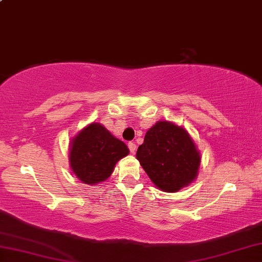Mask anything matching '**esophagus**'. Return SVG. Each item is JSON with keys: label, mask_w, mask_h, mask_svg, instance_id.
<instances>
[{"label": "esophagus", "mask_w": 262, "mask_h": 262, "mask_svg": "<svg viewBox=\"0 0 262 262\" xmlns=\"http://www.w3.org/2000/svg\"><path fill=\"white\" fill-rule=\"evenodd\" d=\"M128 148H129V151L132 154H135V151H136V144L134 143V142H129V143H128Z\"/></svg>", "instance_id": "obj_1"}]
</instances>
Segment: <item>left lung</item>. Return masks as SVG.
Listing matches in <instances>:
<instances>
[{"label": "left lung", "instance_id": "left-lung-1", "mask_svg": "<svg viewBox=\"0 0 262 262\" xmlns=\"http://www.w3.org/2000/svg\"><path fill=\"white\" fill-rule=\"evenodd\" d=\"M145 173L164 192L173 193L196 178L200 154L184 128L158 121L136 152Z\"/></svg>", "mask_w": 262, "mask_h": 262}]
</instances>
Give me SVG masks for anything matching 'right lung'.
<instances>
[{"label": "right lung", "instance_id": "add662e5", "mask_svg": "<svg viewBox=\"0 0 262 262\" xmlns=\"http://www.w3.org/2000/svg\"><path fill=\"white\" fill-rule=\"evenodd\" d=\"M128 152L122 141L115 139L104 126L94 122L73 140L70 166L84 184L95 185L107 179L117 162Z\"/></svg>", "mask_w": 262, "mask_h": 262}]
</instances>
